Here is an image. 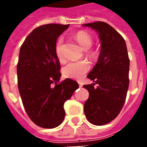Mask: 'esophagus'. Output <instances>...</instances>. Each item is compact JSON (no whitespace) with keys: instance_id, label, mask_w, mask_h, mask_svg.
<instances>
[{"instance_id":"obj_1","label":"esophagus","mask_w":147,"mask_h":147,"mask_svg":"<svg viewBox=\"0 0 147 147\" xmlns=\"http://www.w3.org/2000/svg\"><path fill=\"white\" fill-rule=\"evenodd\" d=\"M79 86H80V87H82V86H83V83L79 82Z\"/></svg>"}]
</instances>
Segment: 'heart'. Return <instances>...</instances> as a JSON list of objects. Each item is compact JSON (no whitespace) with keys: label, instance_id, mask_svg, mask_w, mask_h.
I'll return each instance as SVG.
<instances>
[{"label":"heart","instance_id":"obj_1","mask_svg":"<svg viewBox=\"0 0 147 147\" xmlns=\"http://www.w3.org/2000/svg\"><path fill=\"white\" fill-rule=\"evenodd\" d=\"M74 38L80 44L83 50H87L92 46L93 41L91 37L85 31H79L75 34ZM62 44L63 38H61L57 40L55 45V53L59 61H63L62 56ZM90 64L86 61H80L76 62H71L67 64L62 70V73L65 78L72 80H81L84 75L90 70Z\"/></svg>","mask_w":147,"mask_h":147}]
</instances>
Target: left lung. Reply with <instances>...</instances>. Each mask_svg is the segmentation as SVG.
<instances>
[{
  "instance_id": "left-lung-1",
  "label": "left lung",
  "mask_w": 147,
  "mask_h": 147,
  "mask_svg": "<svg viewBox=\"0 0 147 147\" xmlns=\"http://www.w3.org/2000/svg\"><path fill=\"white\" fill-rule=\"evenodd\" d=\"M83 26L96 30L101 42L98 61L87 75L94 83L83 86L89 92L84 104L86 119L101 126L114 120L123 108L129 86L130 61L126 42L113 27L100 21Z\"/></svg>"
}]
</instances>
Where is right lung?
Wrapping results in <instances>:
<instances>
[{"label": "right lung", "mask_w": 147, "mask_h": 147, "mask_svg": "<svg viewBox=\"0 0 147 147\" xmlns=\"http://www.w3.org/2000/svg\"><path fill=\"white\" fill-rule=\"evenodd\" d=\"M68 27L50 24L37 27L26 38L20 50V94L30 120L44 128H54L63 122L64 102L79 88L76 81L71 79L57 83L61 76V65L55 45L58 37Z\"/></svg>", "instance_id": "1"}]
</instances>
